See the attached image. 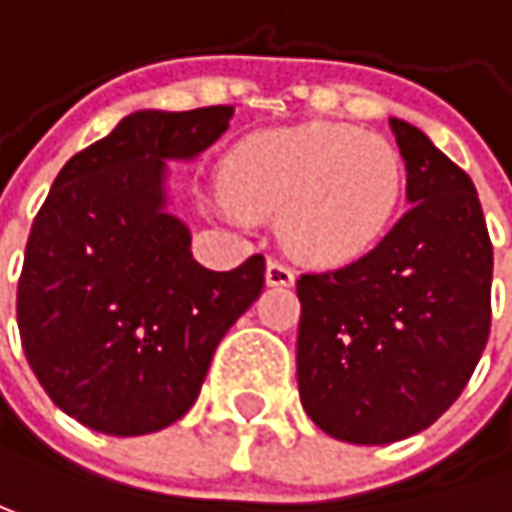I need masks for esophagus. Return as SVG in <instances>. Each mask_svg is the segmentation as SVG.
<instances>
[{"instance_id":"obj_1","label":"esophagus","mask_w":512,"mask_h":512,"mask_svg":"<svg viewBox=\"0 0 512 512\" xmlns=\"http://www.w3.org/2000/svg\"><path fill=\"white\" fill-rule=\"evenodd\" d=\"M265 279H268V285H294V271L285 262L271 259L268 262V271H265Z\"/></svg>"}]
</instances>
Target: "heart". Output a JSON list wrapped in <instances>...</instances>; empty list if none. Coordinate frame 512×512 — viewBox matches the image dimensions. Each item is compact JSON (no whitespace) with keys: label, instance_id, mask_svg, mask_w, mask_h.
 <instances>
[{"label":"heart","instance_id":"heart-1","mask_svg":"<svg viewBox=\"0 0 512 512\" xmlns=\"http://www.w3.org/2000/svg\"><path fill=\"white\" fill-rule=\"evenodd\" d=\"M227 212L276 215L285 247L311 265L367 256L393 227L405 174L399 151L352 125L309 122L238 142L224 160Z\"/></svg>","mask_w":512,"mask_h":512}]
</instances>
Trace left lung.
<instances>
[{
	"instance_id": "left-lung-1",
	"label": "left lung",
	"mask_w": 512,
	"mask_h": 512,
	"mask_svg": "<svg viewBox=\"0 0 512 512\" xmlns=\"http://www.w3.org/2000/svg\"><path fill=\"white\" fill-rule=\"evenodd\" d=\"M411 209L361 259L297 279V384L335 440L384 446L440 420L490 338L493 244L478 192L420 128L390 119Z\"/></svg>"
}]
</instances>
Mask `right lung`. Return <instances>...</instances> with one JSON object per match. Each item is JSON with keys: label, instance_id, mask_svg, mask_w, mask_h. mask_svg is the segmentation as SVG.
<instances>
[{"label": "right lung", "instance_id": "obj_1", "mask_svg": "<svg viewBox=\"0 0 512 512\" xmlns=\"http://www.w3.org/2000/svg\"><path fill=\"white\" fill-rule=\"evenodd\" d=\"M230 119L233 107L130 113L60 168L31 224L22 349L57 408L92 431L136 437L180 420L265 288V256L209 271L168 212V160H195Z\"/></svg>", "mask_w": 512, "mask_h": 512}]
</instances>
